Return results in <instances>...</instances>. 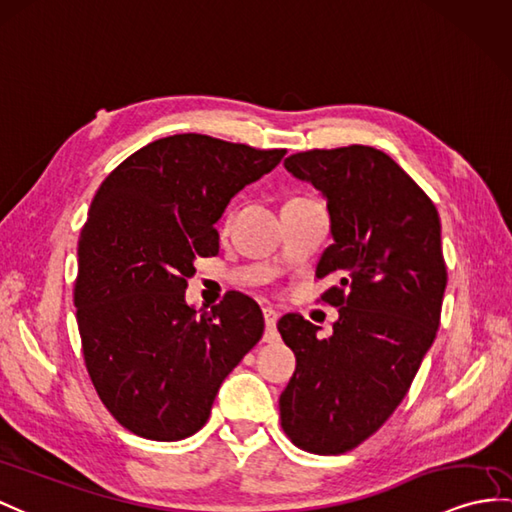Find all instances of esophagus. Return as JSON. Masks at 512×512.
Masks as SVG:
<instances>
[{
    "label": "esophagus",
    "mask_w": 512,
    "mask_h": 512,
    "mask_svg": "<svg viewBox=\"0 0 512 512\" xmlns=\"http://www.w3.org/2000/svg\"><path fill=\"white\" fill-rule=\"evenodd\" d=\"M263 315H265V341L271 343L278 339V330H276L278 313L273 308H263Z\"/></svg>",
    "instance_id": "esophagus-1"
}]
</instances>
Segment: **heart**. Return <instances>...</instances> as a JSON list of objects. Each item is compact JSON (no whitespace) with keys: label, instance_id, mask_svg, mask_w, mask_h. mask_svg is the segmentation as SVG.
Segmentation results:
<instances>
[{"label":"heart","instance_id":"1","mask_svg":"<svg viewBox=\"0 0 512 512\" xmlns=\"http://www.w3.org/2000/svg\"><path fill=\"white\" fill-rule=\"evenodd\" d=\"M228 217H230V215H228ZM228 217H226V221H228Z\"/></svg>","mask_w":512,"mask_h":512}]
</instances>
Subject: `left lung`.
Returning a JSON list of instances; mask_svg holds the SVG:
<instances>
[{"mask_svg": "<svg viewBox=\"0 0 512 512\" xmlns=\"http://www.w3.org/2000/svg\"><path fill=\"white\" fill-rule=\"evenodd\" d=\"M284 167L328 199L334 243L315 276L339 280L321 295L339 321L330 339L302 315L278 321L297 360L280 395L282 430L306 452L345 454L400 406L439 330L441 221L419 184L376 147L308 149Z\"/></svg>", "mask_w": 512, "mask_h": 512, "instance_id": "left-lung-1", "label": "left lung"}]
</instances>
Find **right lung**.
Instances as JSON below:
<instances>
[{"instance_id": "1", "label": "right lung", "mask_w": 512, "mask_h": 512, "mask_svg": "<svg viewBox=\"0 0 512 512\" xmlns=\"http://www.w3.org/2000/svg\"><path fill=\"white\" fill-rule=\"evenodd\" d=\"M284 154L173 134L128 156L93 197L73 286L84 363L110 415L143 439L202 428L221 382L263 336L252 297L230 291L197 313L184 291L195 258L219 254L215 223L230 199Z\"/></svg>"}]
</instances>
